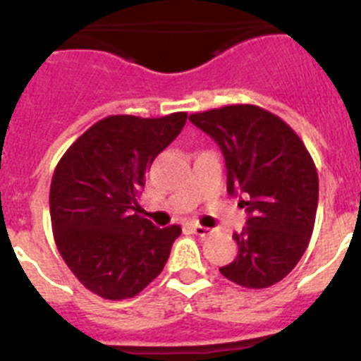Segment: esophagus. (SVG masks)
<instances>
[{
	"instance_id": "1",
	"label": "esophagus",
	"mask_w": 361,
	"mask_h": 361,
	"mask_svg": "<svg viewBox=\"0 0 361 361\" xmlns=\"http://www.w3.org/2000/svg\"><path fill=\"white\" fill-rule=\"evenodd\" d=\"M191 232L197 234L198 238H207V235L212 234V230L207 228V226H202V225H193L191 226Z\"/></svg>"
}]
</instances>
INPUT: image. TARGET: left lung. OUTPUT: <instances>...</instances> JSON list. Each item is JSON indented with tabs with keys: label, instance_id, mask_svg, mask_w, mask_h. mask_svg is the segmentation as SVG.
I'll use <instances>...</instances> for the list:
<instances>
[{
	"label": "left lung",
	"instance_id": "obj_1",
	"mask_svg": "<svg viewBox=\"0 0 361 361\" xmlns=\"http://www.w3.org/2000/svg\"><path fill=\"white\" fill-rule=\"evenodd\" d=\"M221 149L226 191L241 197L248 219L232 238L238 257L219 273L246 289H266L303 257L315 223L319 177L300 136L253 104L223 106L190 116Z\"/></svg>",
	"mask_w": 361,
	"mask_h": 361
}]
</instances>
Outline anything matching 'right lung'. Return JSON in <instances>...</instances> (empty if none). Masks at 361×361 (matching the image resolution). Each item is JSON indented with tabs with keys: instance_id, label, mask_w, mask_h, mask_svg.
I'll list each match as a JSON object with an SVG mask.
<instances>
[{
	"instance_id": "obj_1",
	"label": "right lung",
	"mask_w": 361,
	"mask_h": 361,
	"mask_svg": "<svg viewBox=\"0 0 361 361\" xmlns=\"http://www.w3.org/2000/svg\"><path fill=\"white\" fill-rule=\"evenodd\" d=\"M188 113L161 118L113 115L75 140L49 193L58 252L75 278L104 300L142 293L163 271L180 226L140 216L138 195L157 154L183 131Z\"/></svg>"
}]
</instances>
